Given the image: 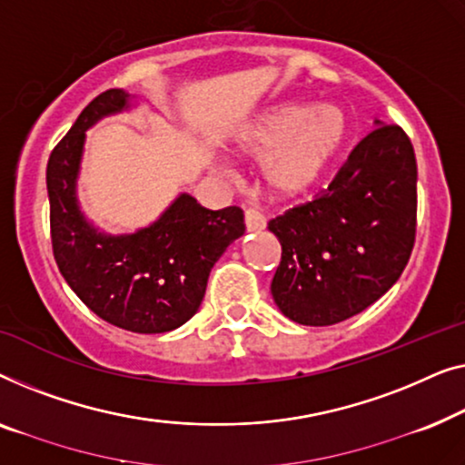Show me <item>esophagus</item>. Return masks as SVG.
I'll return each mask as SVG.
<instances>
[{
	"mask_svg": "<svg viewBox=\"0 0 465 465\" xmlns=\"http://www.w3.org/2000/svg\"><path fill=\"white\" fill-rule=\"evenodd\" d=\"M244 223H246V232H261L265 230V219L263 214L257 213V211H248L244 213Z\"/></svg>",
	"mask_w": 465,
	"mask_h": 465,
	"instance_id": "obj_1",
	"label": "esophagus"
}]
</instances>
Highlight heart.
<instances>
[{
  "instance_id": "1",
  "label": "heart",
  "mask_w": 465,
  "mask_h": 465,
  "mask_svg": "<svg viewBox=\"0 0 465 465\" xmlns=\"http://www.w3.org/2000/svg\"><path fill=\"white\" fill-rule=\"evenodd\" d=\"M348 136V115L335 104L280 103L235 130L232 149L261 162V181L273 200L303 198L318 185Z\"/></svg>"
}]
</instances>
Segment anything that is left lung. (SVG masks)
I'll use <instances>...</instances> for the list:
<instances>
[{
  "instance_id": "left-lung-1",
  "label": "left lung",
  "mask_w": 465,
  "mask_h": 465,
  "mask_svg": "<svg viewBox=\"0 0 465 465\" xmlns=\"http://www.w3.org/2000/svg\"><path fill=\"white\" fill-rule=\"evenodd\" d=\"M335 181L270 221L282 246L272 297L305 326L343 322L383 297L415 242L417 162L402 128L375 120Z\"/></svg>"
}]
</instances>
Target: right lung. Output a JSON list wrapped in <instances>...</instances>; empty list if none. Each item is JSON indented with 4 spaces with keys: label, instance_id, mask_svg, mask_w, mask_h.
Returning a JSON list of instances; mask_svg holds the SVG:
<instances>
[{
    "label": "right lung",
    "instance_id": "add662e5",
    "mask_svg": "<svg viewBox=\"0 0 465 465\" xmlns=\"http://www.w3.org/2000/svg\"><path fill=\"white\" fill-rule=\"evenodd\" d=\"M139 104V96L122 88L96 96L52 152L45 185L52 248L71 291L109 324L155 335L198 312L213 265L246 227L240 208L208 211L189 193L133 233H109L86 217L77 195L86 133Z\"/></svg>",
    "mask_w": 465,
    "mask_h": 465
}]
</instances>
